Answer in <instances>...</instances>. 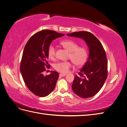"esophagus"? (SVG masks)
I'll return each mask as SVG.
<instances>
[{
  "mask_svg": "<svg viewBox=\"0 0 127 127\" xmlns=\"http://www.w3.org/2000/svg\"><path fill=\"white\" fill-rule=\"evenodd\" d=\"M66 75V74H59V76L60 77H64Z\"/></svg>",
  "mask_w": 127,
  "mask_h": 127,
  "instance_id": "obj_1",
  "label": "esophagus"
}]
</instances>
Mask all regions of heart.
Here are the masks:
<instances>
[{"label": "heart", "mask_w": 127, "mask_h": 127, "mask_svg": "<svg viewBox=\"0 0 127 127\" xmlns=\"http://www.w3.org/2000/svg\"><path fill=\"white\" fill-rule=\"evenodd\" d=\"M60 44L64 48L70 52L69 58L70 59L76 66L80 67L85 64L88 57V51L86 48L79 47L78 43L70 40H63L61 41ZM48 54L50 59H55L56 48L53 45L51 44L49 46ZM71 67L72 64L69 61H61L54 65L55 70L63 74L68 72Z\"/></svg>", "instance_id": "b5f03b06"}]
</instances>
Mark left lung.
I'll use <instances>...</instances> for the list:
<instances>
[{
  "mask_svg": "<svg viewBox=\"0 0 127 127\" xmlns=\"http://www.w3.org/2000/svg\"><path fill=\"white\" fill-rule=\"evenodd\" d=\"M67 35L82 39L88 47V60L78 75L75 76L72 89L80 97H91L101 89L107 78V61L105 50L100 41L90 32H75Z\"/></svg>",
  "mask_w": 127,
  "mask_h": 127,
  "instance_id": "left-lung-1",
  "label": "left lung"
}]
</instances>
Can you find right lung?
<instances>
[{
    "label": "right lung",
    "mask_w": 127,
    "mask_h": 127,
    "mask_svg": "<svg viewBox=\"0 0 127 127\" xmlns=\"http://www.w3.org/2000/svg\"><path fill=\"white\" fill-rule=\"evenodd\" d=\"M64 34L44 30L35 33L25 46L21 60L20 70L26 86L33 94L40 97L47 96L54 90L59 73L51 71L44 76L48 63V49L53 40Z\"/></svg>",
    "instance_id": "1"
}]
</instances>
